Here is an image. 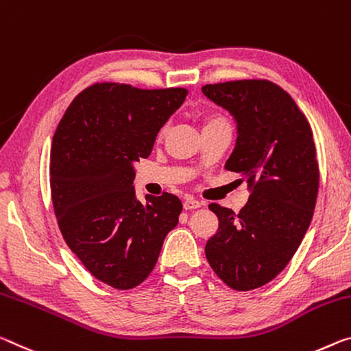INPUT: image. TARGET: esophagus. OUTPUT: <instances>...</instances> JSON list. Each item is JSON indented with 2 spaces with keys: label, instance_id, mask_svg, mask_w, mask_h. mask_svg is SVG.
<instances>
[{
  "label": "esophagus",
  "instance_id": "34e87169",
  "mask_svg": "<svg viewBox=\"0 0 351 351\" xmlns=\"http://www.w3.org/2000/svg\"><path fill=\"white\" fill-rule=\"evenodd\" d=\"M203 203L202 202H198V199H193V198H187L186 202H184V209L186 210H191V209H197V208H199V206H202Z\"/></svg>",
  "mask_w": 351,
  "mask_h": 351
}]
</instances>
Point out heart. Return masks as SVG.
Here are the masks:
<instances>
[{
  "label": "heart",
  "mask_w": 351,
  "mask_h": 351,
  "mask_svg": "<svg viewBox=\"0 0 351 351\" xmlns=\"http://www.w3.org/2000/svg\"><path fill=\"white\" fill-rule=\"evenodd\" d=\"M225 119L223 117H219V115H215V117H209L208 120H206V123H204V126H208V125H214V123H225Z\"/></svg>",
  "instance_id": "1"
}]
</instances>
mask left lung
Listing matches in <instances>:
<instances>
[{
    "label": "left lung",
    "instance_id": "8db88e82",
    "mask_svg": "<svg viewBox=\"0 0 351 351\" xmlns=\"http://www.w3.org/2000/svg\"><path fill=\"white\" fill-rule=\"evenodd\" d=\"M202 92L236 121L225 169L241 175L250 191L237 214L209 204L219 230L204 253L226 286L252 291L285 270L313 220L319 192L313 131L292 97L270 81L220 82Z\"/></svg>",
    "mask_w": 351,
    "mask_h": 351
}]
</instances>
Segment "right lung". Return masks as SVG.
<instances>
[{
  "label": "right lung",
  "instance_id": "obj_1",
  "mask_svg": "<svg viewBox=\"0 0 351 351\" xmlns=\"http://www.w3.org/2000/svg\"><path fill=\"white\" fill-rule=\"evenodd\" d=\"M186 97L180 87L93 84L71 101L54 132L49 186L59 230L82 265L110 287L145 281L178 225L180 198L165 192L142 203L132 181L134 162L148 158Z\"/></svg>",
  "mask_w": 351,
  "mask_h": 351
}]
</instances>
